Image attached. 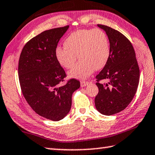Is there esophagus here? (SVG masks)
<instances>
[{"instance_id":"obj_1","label":"esophagus","mask_w":155,"mask_h":155,"mask_svg":"<svg viewBox=\"0 0 155 155\" xmlns=\"http://www.w3.org/2000/svg\"><path fill=\"white\" fill-rule=\"evenodd\" d=\"M80 84H81V86H82V87H84V86L89 84V82H86V81H81Z\"/></svg>"}]
</instances>
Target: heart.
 I'll return each mask as SVG.
<instances>
[{"label":"heart","mask_w":155,"mask_h":155,"mask_svg":"<svg viewBox=\"0 0 155 155\" xmlns=\"http://www.w3.org/2000/svg\"><path fill=\"white\" fill-rule=\"evenodd\" d=\"M64 48H57L56 57L65 69L74 67L77 56L81 61L69 76L77 79L88 78L94 69L104 68L110 55V45L106 33L101 29H82L71 33L64 41Z\"/></svg>","instance_id":"1"}]
</instances>
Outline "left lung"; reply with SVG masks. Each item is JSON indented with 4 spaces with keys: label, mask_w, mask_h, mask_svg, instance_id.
I'll return each instance as SVG.
<instances>
[{
    "label": "left lung",
    "mask_w": 155,
    "mask_h": 155,
    "mask_svg": "<svg viewBox=\"0 0 155 155\" xmlns=\"http://www.w3.org/2000/svg\"><path fill=\"white\" fill-rule=\"evenodd\" d=\"M106 32L110 45L108 61L96 76L99 93L94 104L97 111L110 116L128 106L136 93L140 80V69L134 47L129 40L111 27L98 24ZM106 79L103 85L98 82Z\"/></svg>",
    "instance_id": "8db88e82"
}]
</instances>
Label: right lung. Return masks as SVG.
Wrapping results in <instances>:
<instances>
[{
  "label": "right lung",
  "mask_w": 155,
  "mask_h": 155,
  "mask_svg": "<svg viewBox=\"0 0 155 155\" xmlns=\"http://www.w3.org/2000/svg\"><path fill=\"white\" fill-rule=\"evenodd\" d=\"M69 28L50 29L33 37L24 46L19 59V80L24 98L37 114L53 121L68 114L72 94L80 87L75 79L58 86L66 73L57 61L56 49Z\"/></svg>",
  "instance_id": "1"
}]
</instances>
